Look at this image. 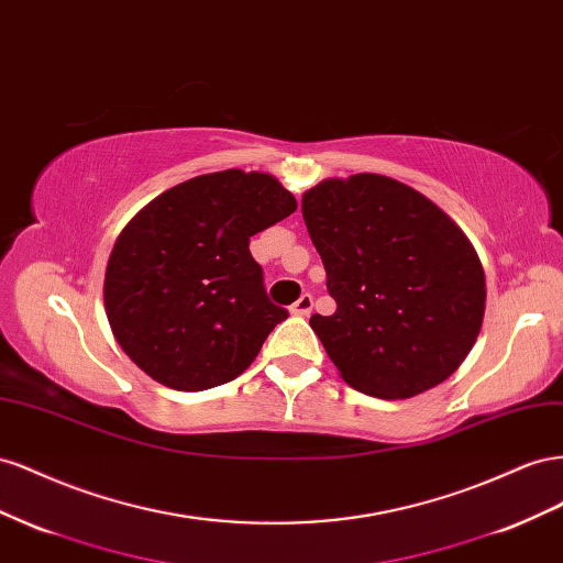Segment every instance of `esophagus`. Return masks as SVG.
<instances>
[{"label":"esophagus","mask_w":563,"mask_h":563,"mask_svg":"<svg viewBox=\"0 0 563 563\" xmlns=\"http://www.w3.org/2000/svg\"><path fill=\"white\" fill-rule=\"evenodd\" d=\"M311 309H313V297L307 292V295H301L292 307H290V311L295 313V316H309L311 313Z\"/></svg>","instance_id":"34e87169"}]
</instances>
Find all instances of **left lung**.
Listing matches in <instances>:
<instances>
[{
    "instance_id": "obj_1",
    "label": "left lung",
    "mask_w": 563,
    "mask_h": 563,
    "mask_svg": "<svg viewBox=\"0 0 563 563\" xmlns=\"http://www.w3.org/2000/svg\"><path fill=\"white\" fill-rule=\"evenodd\" d=\"M301 214L336 301L311 328L344 382L410 398L451 377L486 309L484 268L457 223L379 174L318 184L303 192Z\"/></svg>"
}]
</instances>
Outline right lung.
<instances>
[{"label":"right lung","instance_id":"right-lung-1","mask_svg":"<svg viewBox=\"0 0 563 563\" xmlns=\"http://www.w3.org/2000/svg\"><path fill=\"white\" fill-rule=\"evenodd\" d=\"M295 210L273 176L243 169L196 176L143 207L112 247L103 285L126 356L176 391L245 373L287 318L266 295L250 238Z\"/></svg>","mask_w":563,"mask_h":563}]
</instances>
